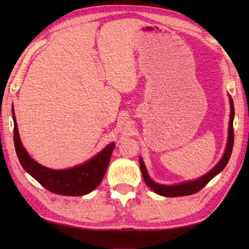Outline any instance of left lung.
I'll use <instances>...</instances> for the list:
<instances>
[{"label": "left lung", "mask_w": 249, "mask_h": 249, "mask_svg": "<svg viewBox=\"0 0 249 249\" xmlns=\"http://www.w3.org/2000/svg\"><path fill=\"white\" fill-rule=\"evenodd\" d=\"M229 102H230V121H229V130H228V142H227L224 155L221 157V160L217 162V165H216L213 169H211V170L206 174H204L203 177H201L197 179H194V181H187V182H183V183L174 184V185H163V184H158L154 182L150 178L149 173L146 171L144 162L140 157L139 162H140L142 177H143L147 186H149L153 192L156 193L157 195L163 196V197H179V196L193 195L199 192L200 189H202L205 185L211 181V179L215 178L219 172L224 170V168L227 166V163H228L230 160L232 149H233V141H234V135H233L234 134L233 133L234 105L230 95H229Z\"/></svg>", "instance_id": "1"}]
</instances>
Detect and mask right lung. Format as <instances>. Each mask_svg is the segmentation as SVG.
Here are the masks:
<instances>
[{"mask_svg":"<svg viewBox=\"0 0 249 249\" xmlns=\"http://www.w3.org/2000/svg\"><path fill=\"white\" fill-rule=\"evenodd\" d=\"M13 120L14 142L21 166L49 192L62 196H84L93 192L102 182L115 146L114 142L108 144L104 150L81 165L55 170L35 161L23 147L19 137L14 107Z\"/></svg>","mask_w":249,"mask_h":249,"instance_id":"1","label":"right lung"}]
</instances>
